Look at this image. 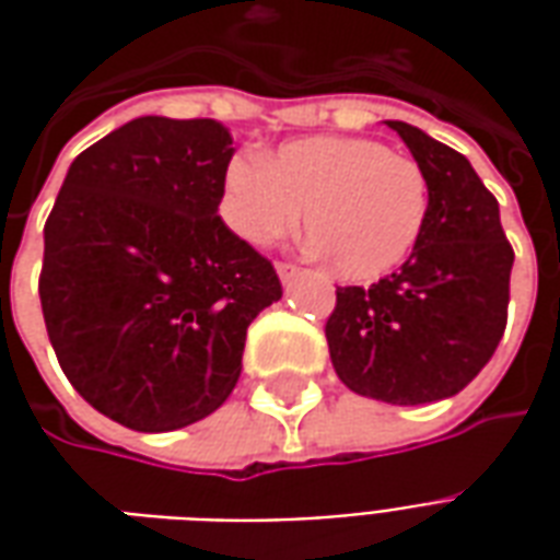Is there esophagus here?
<instances>
[{
    "instance_id": "34e87169",
    "label": "esophagus",
    "mask_w": 560,
    "mask_h": 560,
    "mask_svg": "<svg viewBox=\"0 0 560 560\" xmlns=\"http://www.w3.org/2000/svg\"><path fill=\"white\" fill-rule=\"evenodd\" d=\"M276 272H279V279L288 284V281L300 276V267H293V264H276Z\"/></svg>"
}]
</instances>
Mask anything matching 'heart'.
I'll use <instances>...</instances> for the list:
<instances>
[{
    "label": "heart",
    "mask_w": 560,
    "mask_h": 560,
    "mask_svg": "<svg viewBox=\"0 0 560 560\" xmlns=\"http://www.w3.org/2000/svg\"><path fill=\"white\" fill-rule=\"evenodd\" d=\"M303 224L336 276L375 281L401 267L429 215V179L413 159L365 138H305L260 161L233 159L221 215L248 245Z\"/></svg>",
    "instance_id": "obj_1"
}]
</instances>
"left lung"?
Instances as JSON below:
<instances>
[{
	"instance_id": "8db88e82",
	"label": "left lung",
	"mask_w": 560,
	"mask_h": 560,
	"mask_svg": "<svg viewBox=\"0 0 560 560\" xmlns=\"http://www.w3.org/2000/svg\"><path fill=\"white\" fill-rule=\"evenodd\" d=\"M429 179V215L399 272L339 288L327 320L341 384L387 405L456 396L492 360L506 327L513 245L470 161L408 122H387Z\"/></svg>"
}]
</instances>
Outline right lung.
<instances>
[{
    "label": "right lung",
    "instance_id": "add662e5",
    "mask_svg": "<svg viewBox=\"0 0 560 560\" xmlns=\"http://www.w3.org/2000/svg\"><path fill=\"white\" fill-rule=\"evenodd\" d=\"M233 152L215 119H131L71 161L44 224L38 293L56 360L135 432L221 408L245 329L281 300L272 264L219 215Z\"/></svg>",
    "mask_w": 560,
    "mask_h": 560
}]
</instances>
